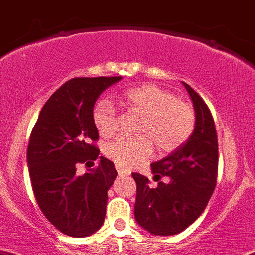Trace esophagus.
Returning <instances> with one entry per match:
<instances>
[{"mask_svg":"<svg viewBox=\"0 0 255 255\" xmlns=\"http://www.w3.org/2000/svg\"><path fill=\"white\" fill-rule=\"evenodd\" d=\"M115 168H117V170H118V173H119V175H123V177H128V175H130V173L127 172V170H125V169H123V168H120L119 166H117Z\"/></svg>","mask_w":255,"mask_h":255,"instance_id":"obj_1","label":"esophagus"}]
</instances>
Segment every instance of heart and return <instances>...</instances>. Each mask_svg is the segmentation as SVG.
I'll return each mask as SVG.
<instances>
[{
    "mask_svg": "<svg viewBox=\"0 0 255 255\" xmlns=\"http://www.w3.org/2000/svg\"><path fill=\"white\" fill-rule=\"evenodd\" d=\"M131 112L142 115L140 137L114 138L104 147V153L117 166L130 168L142 162L152 152V142L159 152L174 151L190 137L195 127V113L172 92L154 85L131 88L120 96ZM92 119L97 131L109 137L118 130V117L112 102L102 99L94 106Z\"/></svg>",
    "mask_w": 255,
    "mask_h": 255,
    "instance_id": "b5f03b06",
    "label": "heart"
}]
</instances>
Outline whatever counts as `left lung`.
I'll return each instance as SVG.
<instances>
[{
    "mask_svg": "<svg viewBox=\"0 0 255 255\" xmlns=\"http://www.w3.org/2000/svg\"><path fill=\"white\" fill-rule=\"evenodd\" d=\"M183 85L195 110L194 131L184 145L151 164L154 177L167 175L169 180L151 188L148 178L132 173L137 184L135 219L156 236L177 235L189 227L203 214L216 186L219 146L214 119L203 98Z\"/></svg>",
    "mask_w": 255,
    "mask_h": 255,
    "instance_id": "1",
    "label": "left lung"
}]
</instances>
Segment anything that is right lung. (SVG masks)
<instances>
[{
    "instance_id": "obj_1",
    "label": "right lung",
    "mask_w": 255,
    "mask_h": 255,
    "mask_svg": "<svg viewBox=\"0 0 255 255\" xmlns=\"http://www.w3.org/2000/svg\"><path fill=\"white\" fill-rule=\"evenodd\" d=\"M118 77L67 81L44 104L31 131L27 163L36 203L46 219L71 237H87L102 227L108 190L118 172L99 157L98 167L78 175V163L96 161L92 145L99 135L92 119L94 104Z\"/></svg>"
}]
</instances>
